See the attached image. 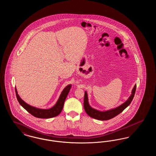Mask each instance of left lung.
I'll use <instances>...</instances> for the list:
<instances>
[{
  "label": "left lung",
  "mask_w": 156,
  "mask_h": 156,
  "mask_svg": "<svg viewBox=\"0 0 156 156\" xmlns=\"http://www.w3.org/2000/svg\"><path fill=\"white\" fill-rule=\"evenodd\" d=\"M136 89V85H134L133 89L132 90V95L130 97H129V98L128 99V100L126 101V102L121 105L120 106L116 108L105 112L98 111L97 110L92 108L88 104L87 93V92H85L84 100H83L84 109L89 116L92 118L100 120H106L112 119L113 118L118 115L122 112L123 111L124 109H126V108L132 102L135 94Z\"/></svg>",
  "instance_id": "left-lung-1"
}]
</instances>
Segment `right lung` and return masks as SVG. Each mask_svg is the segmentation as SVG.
Here are the masks:
<instances>
[{"mask_svg": "<svg viewBox=\"0 0 156 156\" xmlns=\"http://www.w3.org/2000/svg\"><path fill=\"white\" fill-rule=\"evenodd\" d=\"M71 85H69L66 87L62 90L57 102L52 108L49 109H37L36 108L29 105L28 104L25 103L19 96V95L17 94L16 88H15V91H16V95L17 97V99L19 102V104H20L27 111L29 112L31 115L38 118L48 119V118H51L57 116L61 113V112L62 111L64 102L71 89Z\"/></svg>", "mask_w": 156, "mask_h": 156, "instance_id": "obj_1", "label": "right lung"}]
</instances>
